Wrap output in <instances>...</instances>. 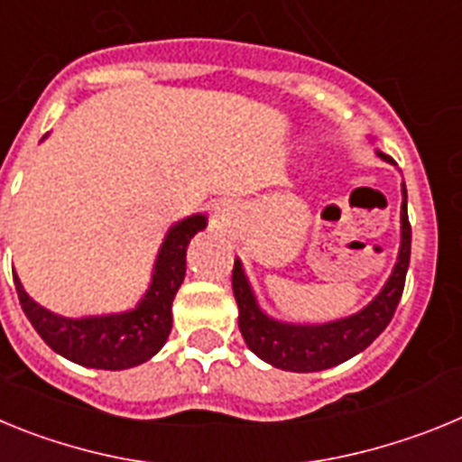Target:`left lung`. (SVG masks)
Returning a JSON list of instances; mask_svg holds the SVG:
<instances>
[{
  "instance_id": "obj_1",
  "label": "left lung",
  "mask_w": 462,
  "mask_h": 462,
  "mask_svg": "<svg viewBox=\"0 0 462 462\" xmlns=\"http://www.w3.org/2000/svg\"><path fill=\"white\" fill-rule=\"evenodd\" d=\"M374 154L395 166L393 159L382 150H374ZM400 189H402V206H400V250L395 266L377 296L349 317L326 321V324H291V321L268 317L256 300L243 261L236 259L231 282H234V296L238 303V328L245 337V345L250 346L261 361L271 363L273 368L289 370V373H319L361 354L389 326L405 289L411 252L405 182L400 185Z\"/></svg>"
}]
</instances>
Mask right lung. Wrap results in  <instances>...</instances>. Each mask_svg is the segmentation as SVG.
<instances>
[{
    "label": "right lung",
    "instance_id": "right-lung-1",
    "mask_svg": "<svg viewBox=\"0 0 462 462\" xmlns=\"http://www.w3.org/2000/svg\"><path fill=\"white\" fill-rule=\"evenodd\" d=\"M46 138V136H43ZM208 217L196 212L175 222L164 236L154 259L148 291L136 308L125 312L89 314V317H62L41 308L23 289V282L14 273L23 312L52 352L69 361L97 370H126L150 361L166 345L173 326L171 305L185 280L187 245L203 231Z\"/></svg>",
    "mask_w": 462,
    "mask_h": 462
}]
</instances>
